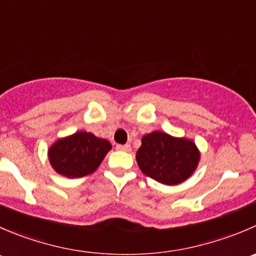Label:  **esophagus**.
Here are the masks:
<instances>
[{"label":"esophagus","mask_w":256,"mask_h":256,"mask_svg":"<svg viewBox=\"0 0 256 256\" xmlns=\"http://www.w3.org/2000/svg\"><path fill=\"white\" fill-rule=\"evenodd\" d=\"M116 148L118 150H122V151H130L131 146L128 144H125V145H116Z\"/></svg>","instance_id":"esophagus-1"}]
</instances>
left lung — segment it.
<instances>
[{
  "label": "left lung",
  "mask_w": 256,
  "mask_h": 256,
  "mask_svg": "<svg viewBox=\"0 0 256 256\" xmlns=\"http://www.w3.org/2000/svg\"><path fill=\"white\" fill-rule=\"evenodd\" d=\"M136 152L138 168L144 174L165 185L182 182L192 174L200 154L195 144L188 138H176L155 131L142 138Z\"/></svg>",
  "instance_id": "8db88e82"
}]
</instances>
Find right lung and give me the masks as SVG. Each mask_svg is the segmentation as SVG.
Instances as JSON below:
<instances>
[{
    "label": "right lung",
    "mask_w": 256,
    "mask_h": 256,
    "mask_svg": "<svg viewBox=\"0 0 256 256\" xmlns=\"http://www.w3.org/2000/svg\"><path fill=\"white\" fill-rule=\"evenodd\" d=\"M108 140L80 131L54 142L48 150L52 168L68 178H82L94 172L110 151Z\"/></svg>",
    "instance_id": "1"
}]
</instances>
